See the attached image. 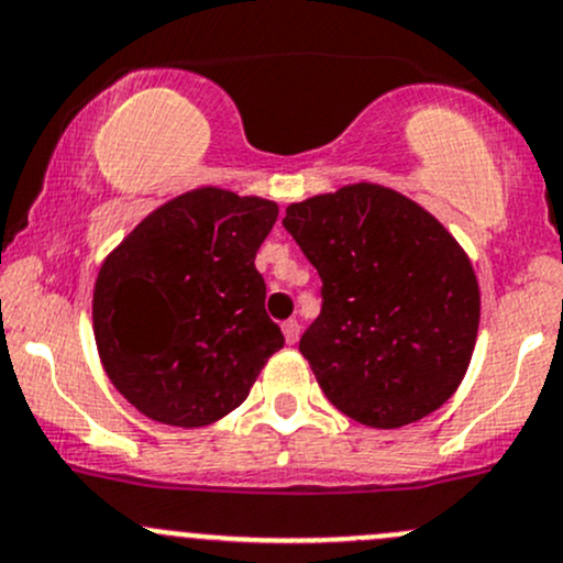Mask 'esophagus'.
I'll return each mask as SVG.
<instances>
[{"instance_id":"esophagus-1","label":"esophagus","mask_w":563,"mask_h":563,"mask_svg":"<svg viewBox=\"0 0 563 563\" xmlns=\"http://www.w3.org/2000/svg\"><path fill=\"white\" fill-rule=\"evenodd\" d=\"M283 334H286L288 345H294V342L299 340V323L294 321V318H291V321H286V323H283Z\"/></svg>"}]
</instances>
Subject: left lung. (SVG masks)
I'll list each match as a JSON object with an SVG mask.
<instances>
[{
	"instance_id": "8db88e82",
	"label": "left lung",
	"mask_w": 563,
	"mask_h": 563,
	"mask_svg": "<svg viewBox=\"0 0 563 563\" xmlns=\"http://www.w3.org/2000/svg\"><path fill=\"white\" fill-rule=\"evenodd\" d=\"M283 227L321 277L299 351L331 405L372 429L445 405L481 323L475 272L445 227L369 183L291 205Z\"/></svg>"
}]
</instances>
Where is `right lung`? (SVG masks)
Returning a JSON list of instances; mask_svg holds the SVG:
<instances>
[{
	"label": "right lung",
	"mask_w": 563,
	"mask_h": 563,
	"mask_svg": "<svg viewBox=\"0 0 563 563\" xmlns=\"http://www.w3.org/2000/svg\"><path fill=\"white\" fill-rule=\"evenodd\" d=\"M275 221V202L199 188L151 212L102 264L93 336L142 416L183 429L218 421L280 351L253 264Z\"/></svg>",
	"instance_id": "add662e5"
}]
</instances>
